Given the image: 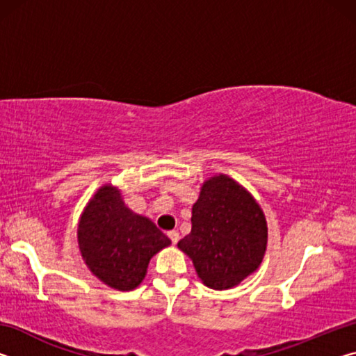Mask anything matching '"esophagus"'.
<instances>
[{
    "instance_id": "obj_1",
    "label": "esophagus",
    "mask_w": 356,
    "mask_h": 356,
    "mask_svg": "<svg viewBox=\"0 0 356 356\" xmlns=\"http://www.w3.org/2000/svg\"><path fill=\"white\" fill-rule=\"evenodd\" d=\"M168 237L171 238V242H172L174 245H176V243L179 242V232H177V231H170V232H168Z\"/></svg>"
}]
</instances>
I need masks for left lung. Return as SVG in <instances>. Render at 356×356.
I'll return each instance as SVG.
<instances>
[{
  "instance_id": "obj_1",
  "label": "left lung",
  "mask_w": 356,
  "mask_h": 356,
  "mask_svg": "<svg viewBox=\"0 0 356 356\" xmlns=\"http://www.w3.org/2000/svg\"><path fill=\"white\" fill-rule=\"evenodd\" d=\"M267 221L248 190L226 174L207 179L191 209V232L177 246L215 291L254 273L267 250Z\"/></svg>"
}]
</instances>
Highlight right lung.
<instances>
[{
  "label": "right lung",
  "instance_id": "1",
  "mask_svg": "<svg viewBox=\"0 0 356 356\" xmlns=\"http://www.w3.org/2000/svg\"><path fill=\"white\" fill-rule=\"evenodd\" d=\"M76 236L88 268L118 291L140 286L150 259L171 245L152 221L131 212L110 184L100 186L84 207Z\"/></svg>",
  "mask_w": 356,
  "mask_h": 356
}]
</instances>
